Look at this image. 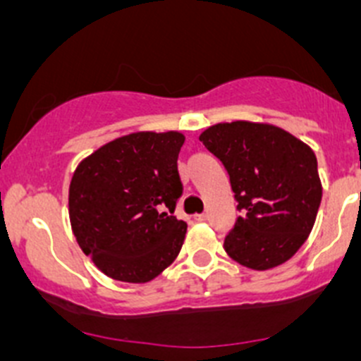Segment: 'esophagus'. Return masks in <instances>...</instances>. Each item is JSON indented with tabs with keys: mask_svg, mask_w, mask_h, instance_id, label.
I'll return each instance as SVG.
<instances>
[{
	"mask_svg": "<svg viewBox=\"0 0 361 361\" xmlns=\"http://www.w3.org/2000/svg\"><path fill=\"white\" fill-rule=\"evenodd\" d=\"M208 219H210V215H208V214H200V215H196V221H208Z\"/></svg>",
	"mask_w": 361,
	"mask_h": 361,
	"instance_id": "1",
	"label": "esophagus"
}]
</instances>
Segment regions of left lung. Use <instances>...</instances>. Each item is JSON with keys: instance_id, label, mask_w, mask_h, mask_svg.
Segmentation results:
<instances>
[{"instance_id": "obj_1", "label": "left lung", "mask_w": 361, "mask_h": 361, "mask_svg": "<svg viewBox=\"0 0 361 361\" xmlns=\"http://www.w3.org/2000/svg\"><path fill=\"white\" fill-rule=\"evenodd\" d=\"M200 140L228 171L242 214L224 238L228 255L255 271L294 257L322 200L313 151L281 128L245 121L210 126Z\"/></svg>"}]
</instances>
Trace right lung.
I'll return each mask as SVG.
<instances>
[{"instance_id": "right-lung-1", "label": "right lung", "mask_w": 361, "mask_h": 361, "mask_svg": "<svg viewBox=\"0 0 361 361\" xmlns=\"http://www.w3.org/2000/svg\"><path fill=\"white\" fill-rule=\"evenodd\" d=\"M183 142L178 131L131 133L99 147L74 171V237L110 278L151 281L178 257L187 233V222L174 215L183 194L178 173Z\"/></svg>"}]
</instances>
